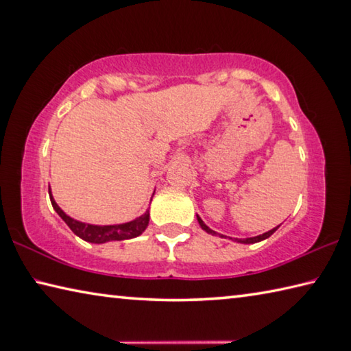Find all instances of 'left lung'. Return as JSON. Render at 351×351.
I'll return each instance as SVG.
<instances>
[{"label":"left lung","instance_id":"1","mask_svg":"<svg viewBox=\"0 0 351 351\" xmlns=\"http://www.w3.org/2000/svg\"><path fill=\"white\" fill-rule=\"evenodd\" d=\"M197 220H198L199 226H202V230H203V231H206V232H208V234L219 236V237H226V236H223V234H219V232H215L214 230H210V228H209L208 225H206L202 219H199V215H197ZM278 228H280V225H278L276 228H274V230H270V231L264 232V234H259V236H254V237H247V239H234V242H237V243H256V242L265 241L267 237H270L271 234H274V232L278 230ZM230 239H231V237H230Z\"/></svg>","mask_w":351,"mask_h":351}]
</instances>
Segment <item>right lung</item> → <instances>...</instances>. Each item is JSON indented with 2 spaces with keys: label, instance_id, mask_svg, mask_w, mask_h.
Segmentation results:
<instances>
[{
  "label": "right lung",
  "instance_id": "add662e5",
  "mask_svg": "<svg viewBox=\"0 0 351 351\" xmlns=\"http://www.w3.org/2000/svg\"><path fill=\"white\" fill-rule=\"evenodd\" d=\"M49 199H51L53 209L58 213V215L62 219L66 226L75 232L77 237H81L82 241L90 242V243H106V242H114V241H126V239H132L141 236L143 231L147 230L148 221H149V210L145 214H142L137 219L126 221V223L119 225H92L84 223V221L75 220L73 217L66 215L62 209L59 208L58 203L54 202L51 187L48 189ZM154 195V193H153Z\"/></svg>",
  "mask_w": 351,
  "mask_h": 351
}]
</instances>
